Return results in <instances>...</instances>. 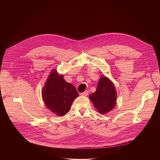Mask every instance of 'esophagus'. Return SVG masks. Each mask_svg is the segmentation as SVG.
<instances>
[{
    "label": "esophagus",
    "instance_id": "1",
    "mask_svg": "<svg viewBox=\"0 0 160 160\" xmlns=\"http://www.w3.org/2000/svg\"><path fill=\"white\" fill-rule=\"evenodd\" d=\"M81 95L82 96H87L88 94H89V91H86L84 92H82L80 93Z\"/></svg>",
    "mask_w": 160,
    "mask_h": 160
}]
</instances>
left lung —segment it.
I'll use <instances>...</instances> for the list:
<instances>
[{
	"label": "left lung",
	"mask_w": 160,
	"mask_h": 160,
	"mask_svg": "<svg viewBox=\"0 0 160 160\" xmlns=\"http://www.w3.org/2000/svg\"><path fill=\"white\" fill-rule=\"evenodd\" d=\"M89 98L99 113L105 114L109 112L114 108L116 101L114 84L107 77H102L96 91L89 95Z\"/></svg>",
	"instance_id": "8db88e82"
}]
</instances>
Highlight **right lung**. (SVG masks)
Instances as JSON below:
<instances>
[{"mask_svg": "<svg viewBox=\"0 0 160 160\" xmlns=\"http://www.w3.org/2000/svg\"><path fill=\"white\" fill-rule=\"evenodd\" d=\"M78 92L72 84L67 82L63 76L56 70L52 71L42 90V97L46 107L58 116L67 114Z\"/></svg>", "mask_w": 160, "mask_h": 160, "instance_id": "right-lung-1", "label": "right lung"}]
</instances>
